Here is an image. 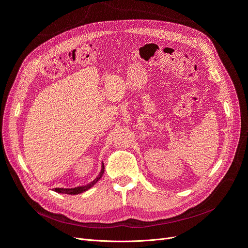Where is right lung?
<instances>
[{"label":"right lung","instance_id":"1","mask_svg":"<svg viewBox=\"0 0 248 248\" xmlns=\"http://www.w3.org/2000/svg\"><path fill=\"white\" fill-rule=\"evenodd\" d=\"M103 172H104V164H103V161H102L101 170L99 172V175L97 176L92 182H90L87 185L74 187V188H55V191L59 192V193H66V194H78V193H81V192H84V191H87L88 189L91 188V187H93L97 182H98V180L102 177Z\"/></svg>","mask_w":248,"mask_h":248}]
</instances>
